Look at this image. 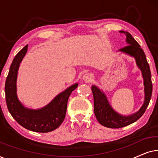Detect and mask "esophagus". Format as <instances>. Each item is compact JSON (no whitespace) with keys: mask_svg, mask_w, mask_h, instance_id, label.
<instances>
[{"mask_svg":"<svg viewBox=\"0 0 158 158\" xmlns=\"http://www.w3.org/2000/svg\"><path fill=\"white\" fill-rule=\"evenodd\" d=\"M83 80L86 83H88V82H90L92 80V75L90 73H85V74L83 75Z\"/></svg>","mask_w":158,"mask_h":158,"instance_id":"esophagus-1","label":"esophagus"}]
</instances>
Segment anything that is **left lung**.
Returning <instances> with one entry per match:
<instances>
[{"mask_svg": "<svg viewBox=\"0 0 158 158\" xmlns=\"http://www.w3.org/2000/svg\"><path fill=\"white\" fill-rule=\"evenodd\" d=\"M119 32L124 33L126 35V42L128 45L119 49L118 51L135 57L138 68L142 71L144 85V101L137 112L129 116H122L114 111L111 106L104 93L101 91L96 85H93L91 90L94 96V113L96 117L101 125L111 129L122 128L139 119L143 115L148 106L152 92L150 69L144 51L129 32L124 31H120Z\"/></svg>", "mask_w": 158, "mask_h": 158, "instance_id": "obj_1", "label": "left lung"}]
</instances>
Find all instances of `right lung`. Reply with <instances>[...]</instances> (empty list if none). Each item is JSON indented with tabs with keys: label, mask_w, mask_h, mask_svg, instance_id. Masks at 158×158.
Masks as SVG:
<instances>
[{
	"label": "right lung",
	"mask_w": 158,
	"mask_h": 158,
	"mask_svg": "<svg viewBox=\"0 0 158 158\" xmlns=\"http://www.w3.org/2000/svg\"><path fill=\"white\" fill-rule=\"evenodd\" d=\"M28 45L15 56L5 84L6 101L8 111L21 126L36 132L47 133L55 130L63 122L67 104L71 93L77 87L75 83L58 94L46 106L40 109H27L19 101L16 94V79L19 65L27 52Z\"/></svg>",
	"instance_id": "add662e5"
}]
</instances>
